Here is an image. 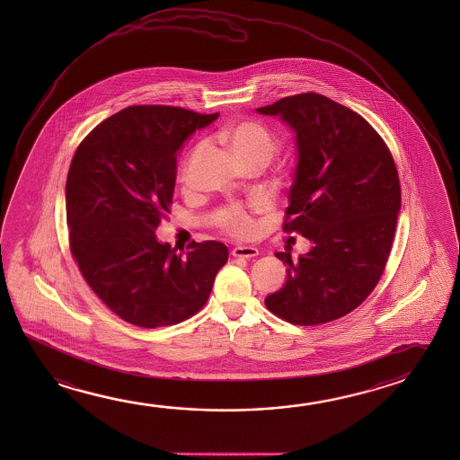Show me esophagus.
<instances>
[{
  "instance_id": "obj_1",
  "label": "esophagus",
  "mask_w": 460,
  "mask_h": 460,
  "mask_svg": "<svg viewBox=\"0 0 460 460\" xmlns=\"http://www.w3.org/2000/svg\"><path fill=\"white\" fill-rule=\"evenodd\" d=\"M231 255L235 256V258H253V256L258 255V250L255 247L237 245V247H234Z\"/></svg>"
}]
</instances>
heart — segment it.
<instances>
[{
    "mask_svg": "<svg viewBox=\"0 0 460 460\" xmlns=\"http://www.w3.org/2000/svg\"><path fill=\"white\" fill-rule=\"evenodd\" d=\"M219 137L231 147L234 155L243 166H266L279 151L278 137L266 125L256 120H243L229 125L219 131ZM200 149L202 144H197L182 164L181 181L184 184H188L190 166ZM217 219L219 227L234 237H250L255 233V219L242 205H227L219 210Z\"/></svg>",
    "mask_w": 460,
    "mask_h": 460,
    "instance_id": "b5f03b06",
    "label": "heart"
}]
</instances>
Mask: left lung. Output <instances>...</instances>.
Instances as JSON below:
<instances>
[{"label": "left lung", "instance_id": "obj_1", "mask_svg": "<svg viewBox=\"0 0 460 460\" xmlns=\"http://www.w3.org/2000/svg\"><path fill=\"white\" fill-rule=\"evenodd\" d=\"M280 115L296 133L298 165L286 208L284 233L314 243L292 260L284 287L268 295L272 314L295 325L347 316L376 288L392 250L401 208V184L382 136L339 102L300 93L260 107Z\"/></svg>", "mask_w": 460, "mask_h": 460}]
</instances>
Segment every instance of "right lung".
<instances>
[{
    "label": "right lung",
    "mask_w": 460,
    "mask_h": 460,
    "mask_svg": "<svg viewBox=\"0 0 460 460\" xmlns=\"http://www.w3.org/2000/svg\"><path fill=\"white\" fill-rule=\"evenodd\" d=\"M217 117L129 106L76 147L66 182L70 253L91 290L129 324L155 329L194 316L226 264L221 242L192 241L176 253L155 235L173 204L178 149Z\"/></svg>",
    "instance_id": "obj_1"
}]
</instances>
